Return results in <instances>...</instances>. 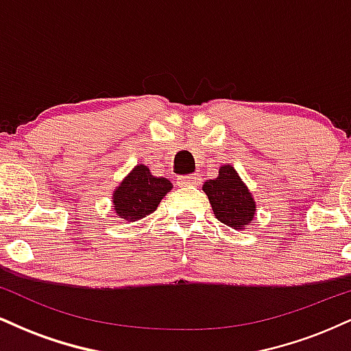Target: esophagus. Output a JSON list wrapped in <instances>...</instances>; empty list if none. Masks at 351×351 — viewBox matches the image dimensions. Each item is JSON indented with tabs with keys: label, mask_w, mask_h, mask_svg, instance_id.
I'll list each match as a JSON object with an SVG mask.
<instances>
[{
	"label": "esophagus",
	"mask_w": 351,
	"mask_h": 351,
	"mask_svg": "<svg viewBox=\"0 0 351 351\" xmlns=\"http://www.w3.org/2000/svg\"><path fill=\"white\" fill-rule=\"evenodd\" d=\"M201 175L199 173H195V175H186V176H181L180 178V181H181V184H186V186H193V184H199L201 183Z\"/></svg>",
	"instance_id": "34e87169"
}]
</instances>
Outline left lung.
<instances>
[{"label":"left lung","mask_w":351,"mask_h":351,"mask_svg":"<svg viewBox=\"0 0 351 351\" xmlns=\"http://www.w3.org/2000/svg\"><path fill=\"white\" fill-rule=\"evenodd\" d=\"M217 221L229 228L244 229L254 219L256 203L245 184L241 181L231 165L219 168L216 180H208L203 184Z\"/></svg>","instance_id":"obj_1"}]
</instances>
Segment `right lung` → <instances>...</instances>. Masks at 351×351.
Wrapping results in <instances>:
<instances>
[{
  "mask_svg": "<svg viewBox=\"0 0 351 351\" xmlns=\"http://www.w3.org/2000/svg\"><path fill=\"white\" fill-rule=\"evenodd\" d=\"M171 189L167 178H155L145 165H136L114 193V209L120 217L136 221L152 215Z\"/></svg>",
  "mask_w": 351,
  "mask_h": 351,
  "instance_id": "obj_1",
  "label": "right lung"
}]
</instances>
